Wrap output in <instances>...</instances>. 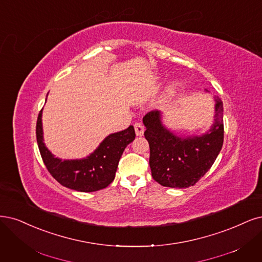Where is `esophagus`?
<instances>
[{
    "mask_svg": "<svg viewBox=\"0 0 262 262\" xmlns=\"http://www.w3.org/2000/svg\"><path fill=\"white\" fill-rule=\"evenodd\" d=\"M134 130H135V134H137L138 137H142L144 134V125L140 122H137L134 124Z\"/></svg>",
    "mask_w": 262,
    "mask_h": 262,
    "instance_id": "34e87169",
    "label": "esophagus"
}]
</instances>
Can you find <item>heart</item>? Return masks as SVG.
I'll return each mask as SVG.
<instances>
[{
    "mask_svg": "<svg viewBox=\"0 0 262 262\" xmlns=\"http://www.w3.org/2000/svg\"><path fill=\"white\" fill-rule=\"evenodd\" d=\"M179 85H180L179 81H177V80L172 81V82H171V83L168 85V88L166 89L165 97H166V98H169V97H171L172 95H174V93L177 92V90H178Z\"/></svg>",
    "mask_w": 262,
    "mask_h": 262,
    "instance_id": "1",
    "label": "heart"
}]
</instances>
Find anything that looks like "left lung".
<instances>
[{"label": "left lung", "mask_w": 262, "mask_h": 262, "mask_svg": "<svg viewBox=\"0 0 262 262\" xmlns=\"http://www.w3.org/2000/svg\"><path fill=\"white\" fill-rule=\"evenodd\" d=\"M144 135L149 144L151 177L162 186H193L208 171L223 144V104L215 97L214 122L201 137H179L161 121V113L151 111L143 118Z\"/></svg>", "instance_id": "obj_1"}]
</instances>
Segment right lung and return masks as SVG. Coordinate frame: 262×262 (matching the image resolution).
<instances>
[{"instance_id": "right-lung-1", "label": "right lung", "mask_w": 262, "mask_h": 262, "mask_svg": "<svg viewBox=\"0 0 262 262\" xmlns=\"http://www.w3.org/2000/svg\"><path fill=\"white\" fill-rule=\"evenodd\" d=\"M37 142L45 167L58 183L79 192H95L110 185L115 179L118 162L124 148L134 139L132 125L112 133L92 154L82 159L61 160L54 156L43 142L42 110L37 121Z\"/></svg>"}]
</instances>
